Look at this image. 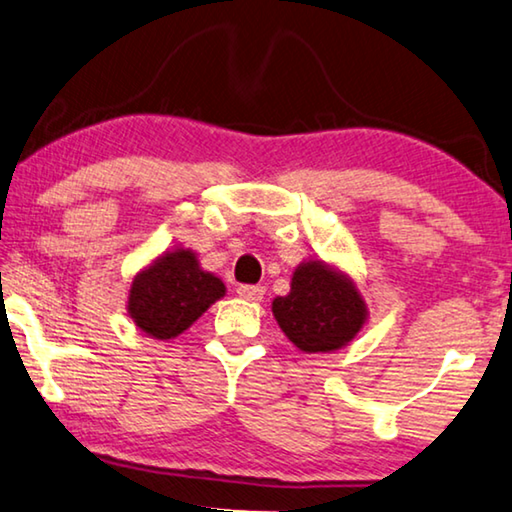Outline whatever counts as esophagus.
<instances>
[{
    "instance_id": "1",
    "label": "esophagus",
    "mask_w": 512,
    "mask_h": 512,
    "mask_svg": "<svg viewBox=\"0 0 512 512\" xmlns=\"http://www.w3.org/2000/svg\"><path fill=\"white\" fill-rule=\"evenodd\" d=\"M265 295L263 286H240L238 288V297L245 301H261Z\"/></svg>"
}]
</instances>
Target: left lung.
<instances>
[{
    "instance_id": "left-lung-1",
    "label": "left lung",
    "mask_w": 512,
    "mask_h": 512,
    "mask_svg": "<svg viewBox=\"0 0 512 512\" xmlns=\"http://www.w3.org/2000/svg\"><path fill=\"white\" fill-rule=\"evenodd\" d=\"M272 313L304 354H331L347 347L370 315L356 281L340 267L315 258L295 267L290 292L272 301Z\"/></svg>"
}]
</instances>
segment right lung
Segmentation results:
<instances>
[{
    "instance_id": "right-lung-1",
    "label": "right lung",
    "mask_w": 512,
    "mask_h": 512,
    "mask_svg": "<svg viewBox=\"0 0 512 512\" xmlns=\"http://www.w3.org/2000/svg\"><path fill=\"white\" fill-rule=\"evenodd\" d=\"M224 295L222 279L201 270L195 251L174 247L133 276L127 313L149 338L172 340Z\"/></svg>"
}]
</instances>
